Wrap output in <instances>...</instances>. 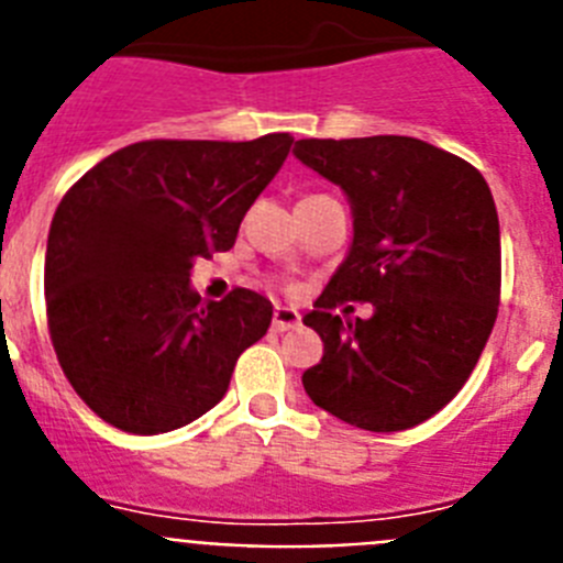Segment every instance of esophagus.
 Returning a JSON list of instances; mask_svg holds the SVG:
<instances>
[{
  "mask_svg": "<svg viewBox=\"0 0 563 563\" xmlns=\"http://www.w3.org/2000/svg\"><path fill=\"white\" fill-rule=\"evenodd\" d=\"M298 324H301V316H298L296 307H276V312H273V330L287 332L296 330Z\"/></svg>",
  "mask_w": 563,
  "mask_h": 563,
  "instance_id": "esophagus-1",
  "label": "esophagus"
}]
</instances>
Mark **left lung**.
I'll return each instance as SVG.
<instances>
[{"instance_id": "8db88e82", "label": "left lung", "mask_w": 563, "mask_h": 563, "mask_svg": "<svg viewBox=\"0 0 563 563\" xmlns=\"http://www.w3.org/2000/svg\"><path fill=\"white\" fill-rule=\"evenodd\" d=\"M341 186L352 245L305 324L324 357L301 375L316 406L366 431H406L454 400L485 350L501 287L494 194L471 163L417 137L298 141ZM369 300L372 319L338 317Z\"/></svg>"}]
</instances>
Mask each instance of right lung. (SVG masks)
<instances>
[{
    "label": "right lung",
    "instance_id": "right-lung-1",
    "mask_svg": "<svg viewBox=\"0 0 563 563\" xmlns=\"http://www.w3.org/2000/svg\"><path fill=\"white\" fill-rule=\"evenodd\" d=\"M292 137L143 141L89 168L58 202L44 256L47 327L89 409L129 434H166L225 397L273 305L236 287L202 305L194 258L231 251Z\"/></svg>",
    "mask_w": 563,
    "mask_h": 563
}]
</instances>
